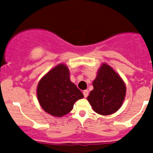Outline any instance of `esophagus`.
Instances as JSON below:
<instances>
[{
	"instance_id": "34e87169",
	"label": "esophagus",
	"mask_w": 153,
	"mask_h": 153,
	"mask_svg": "<svg viewBox=\"0 0 153 153\" xmlns=\"http://www.w3.org/2000/svg\"><path fill=\"white\" fill-rule=\"evenodd\" d=\"M83 96H84V97L86 98V97H87V96H88V90H84V91L83 92Z\"/></svg>"
}]
</instances>
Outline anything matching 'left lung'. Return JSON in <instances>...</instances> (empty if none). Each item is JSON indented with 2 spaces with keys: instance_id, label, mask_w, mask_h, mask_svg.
<instances>
[{
  "instance_id": "8db88e82",
  "label": "left lung",
  "mask_w": 153,
  "mask_h": 153,
  "mask_svg": "<svg viewBox=\"0 0 153 153\" xmlns=\"http://www.w3.org/2000/svg\"><path fill=\"white\" fill-rule=\"evenodd\" d=\"M93 90L87 100L98 114L111 115L121 107L125 99V83L111 67L102 63L93 82Z\"/></svg>"
}]
</instances>
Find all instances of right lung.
<instances>
[{
	"mask_svg": "<svg viewBox=\"0 0 153 153\" xmlns=\"http://www.w3.org/2000/svg\"><path fill=\"white\" fill-rule=\"evenodd\" d=\"M36 94L44 111L58 117L70 113L76 101L83 98L82 92L70 81L68 67L62 63L51 69L41 78Z\"/></svg>",
	"mask_w": 153,
	"mask_h": 153,
	"instance_id": "right-lung-1",
	"label": "right lung"
}]
</instances>
